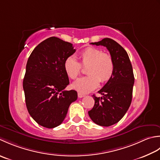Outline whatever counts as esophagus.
Wrapping results in <instances>:
<instances>
[{"label": "esophagus", "instance_id": "34e87169", "mask_svg": "<svg viewBox=\"0 0 160 160\" xmlns=\"http://www.w3.org/2000/svg\"><path fill=\"white\" fill-rule=\"evenodd\" d=\"M83 97H85V94L81 92H78V97H79V98H82Z\"/></svg>", "mask_w": 160, "mask_h": 160}]
</instances>
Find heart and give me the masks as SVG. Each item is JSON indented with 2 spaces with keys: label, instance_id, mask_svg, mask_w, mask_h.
<instances>
[{
  "label": "heart",
  "instance_id": "1",
  "mask_svg": "<svg viewBox=\"0 0 160 160\" xmlns=\"http://www.w3.org/2000/svg\"><path fill=\"white\" fill-rule=\"evenodd\" d=\"M79 63L73 57L66 58L63 68L67 75L72 79H75L79 75L81 66H86V73L88 74L81 77L72 84V88L81 93L89 92L97 88L99 82H107L112 77L115 64L112 57L104 53L100 49L94 47L85 48L79 54Z\"/></svg>",
  "mask_w": 160,
  "mask_h": 160
}]
</instances>
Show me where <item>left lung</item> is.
<instances>
[{
    "label": "left lung",
    "mask_w": 160,
    "mask_h": 160,
    "mask_svg": "<svg viewBox=\"0 0 160 160\" xmlns=\"http://www.w3.org/2000/svg\"><path fill=\"white\" fill-rule=\"evenodd\" d=\"M90 44L106 47L115 64L112 77L98 91L103 97H97L94 94V105L88 111L90 119L96 124L110 126L122 119L131 103L135 81L132 67L126 51L112 39L105 38Z\"/></svg>",
    "instance_id": "obj_1"
}]
</instances>
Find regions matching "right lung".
<instances>
[{
  "mask_svg": "<svg viewBox=\"0 0 160 160\" xmlns=\"http://www.w3.org/2000/svg\"><path fill=\"white\" fill-rule=\"evenodd\" d=\"M75 51L72 43L52 37L39 43L28 60L22 82L26 106L34 121L45 128L59 126L77 99V91L64 90L70 83L64 61Z\"/></svg>",
  "mask_w": 160,
  "mask_h": 160,
  "instance_id": "right-lung-1",
  "label": "right lung"
}]
</instances>
